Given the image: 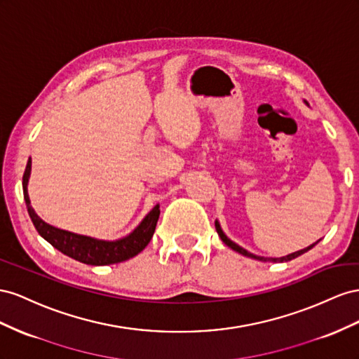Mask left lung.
Returning a JSON list of instances; mask_svg holds the SVG:
<instances>
[{
	"instance_id": "left-lung-1",
	"label": "left lung",
	"mask_w": 359,
	"mask_h": 359,
	"mask_svg": "<svg viewBox=\"0 0 359 359\" xmlns=\"http://www.w3.org/2000/svg\"><path fill=\"white\" fill-rule=\"evenodd\" d=\"M215 229H217V231H218V234H219V238H221V241L227 245V247H230L231 250H234L236 252H239V254H242V255H247V257H251V259H257V260H262V262H289V260H293V259H296V257H299L301 254H304V252H306L309 250H311L314 245H317L319 243V241H317L316 243H313V245H310V247H306V248H304V250H301V251H296V252H293V254H289V255H285V257H280V259H264V257H257V255H254V254H251V252H248L247 250H243V248H241L239 245H236L234 242H231L227 236H225L224 234V231L221 230V227H219V224H218V221H215Z\"/></svg>"
}]
</instances>
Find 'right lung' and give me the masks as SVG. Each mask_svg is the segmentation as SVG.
I'll return each mask as SVG.
<instances>
[{"mask_svg":"<svg viewBox=\"0 0 359 359\" xmlns=\"http://www.w3.org/2000/svg\"><path fill=\"white\" fill-rule=\"evenodd\" d=\"M29 171H32V158L28 159L27 168L22 177L24 198L28 209V215L29 218H32L40 236L46 239L58 251H61L63 254L69 255V257L75 259L81 263L91 264V266H104V264L125 262L130 257H134V255H137L147 247L153 233H155L156 222L159 219L161 210L158 204L150 210V213L144 219H142V222L138 225V227L125 239H120L116 242H107V241H97L93 238L81 236V234H75V233L53 227V225L46 224L34 213L33 208L29 206V198H28V191H27Z\"/></svg>","mask_w":359,"mask_h":359,"instance_id":"obj_1","label":"right lung"}]
</instances>
